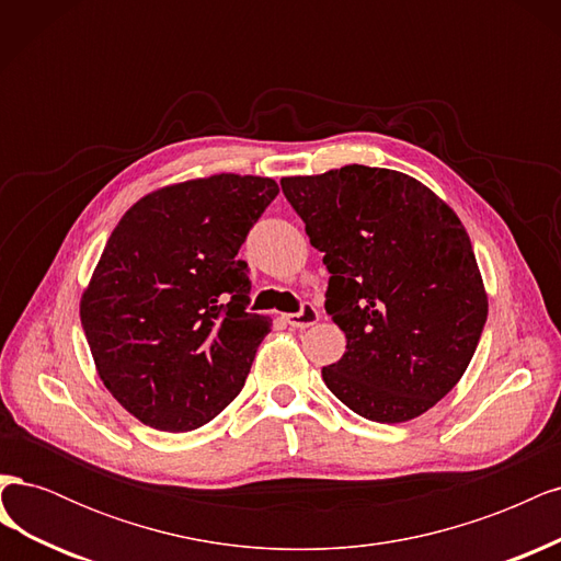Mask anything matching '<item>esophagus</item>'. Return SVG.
Here are the masks:
<instances>
[{"instance_id":"34e87169","label":"esophagus","mask_w":561,"mask_h":561,"mask_svg":"<svg viewBox=\"0 0 561 561\" xmlns=\"http://www.w3.org/2000/svg\"><path fill=\"white\" fill-rule=\"evenodd\" d=\"M318 318H320V313H318V309L313 307V304H301V311L290 313V316H285L287 325H293V328H297V330H304V328H311V325H316Z\"/></svg>"}]
</instances>
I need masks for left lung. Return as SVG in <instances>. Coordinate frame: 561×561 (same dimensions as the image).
<instances>
[{
  "mask_svg": "<svg viewBox=\"0 0 561 561\" xmlns=\"http://www.w3.org/2000/svg\"><path fill=\"white\" fill-rule=\"evenodd\" d=\"M330 271L325 311L346 334L322 381L377 423L428 412L463 377L489 301L461 219L419 180L344 165L280 180Z\"/></svg>",
  "mask_w": 561,
  "mask_h": 561,
  "instance_id": "8db88e82",
  "label": "left lung"
}]
</instances>
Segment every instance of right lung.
Segmentation results:
<instances>
[{
	"label": "right lung",
	"mask_w": 561,
	"mask_h": 561,
	"mask_svg": "<svg viewBox=\"0 0 561 561\" xmlns=\"http://www.w3.org/2000/svg\"><path fill=\"white\" fill-rule=\"evenodd\" d=\"M278 184L222 173L163 186L118 219L81 295V328L116 402L186 433L241 393L271 318L236 257Z\"/></svg>",
	"instance_id": "add662e5"
}]
</instances>
